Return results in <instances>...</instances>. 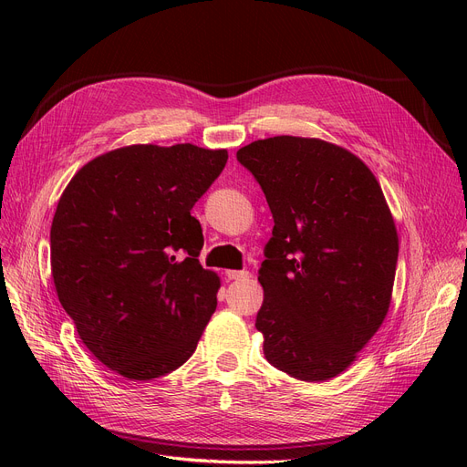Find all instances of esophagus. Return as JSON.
Wrapping results in <instances>:
<instances>
[{
    "label": "esophagus",
    "instance_id": "esophagus-1",
    "mask_svg": "<svg viewBox=\"0 0 467 467\" xmlns=\"http://www.w3.org/2000/svg\"><path fill=\"white\" fill-rule=\"evenodd\" d=\"M225 276L229 280H248L252 275L248 271H227Z\"/></svg>",
    "mask_w": 467,
    "mask_h": 467
}]
</instances>
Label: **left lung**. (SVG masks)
I'll list each match as a JSON object with an SVG mask.
<instances>
[{"instance_id": "8db88e82", "label": "left lung", "mask_w": 467, "mask_h": 467, "mask_svg": "<svg viewBox=\"0 0 467 467\" xmlns=\"http://www.w3.org/2000/svg\"><path fill=\"white\" fill-rule=\"evenodd\" d=\"M236 161L275 219L255 317L265 358L293 379L329 380L389 308L400 244L382 189L356 155L316 138L257 140Z\"/></svg>"}]
</instances>
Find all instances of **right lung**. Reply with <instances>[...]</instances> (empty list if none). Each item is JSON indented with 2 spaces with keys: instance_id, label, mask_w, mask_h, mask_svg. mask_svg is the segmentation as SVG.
Masks as SVG:
<instances>
[{
  "instance_id": "right-lung-1",
  "label": "right lung",
  "mask_w": 467,
  "mask_h": 467,
  "mask_svg": "<svg viewBox=\"0 0 467 467\" xmlns=\"http://www.w3.org/2000/svg\"><path fill=\"white\" fill-rule=\"evenodd\" d=\"M225 150L130 145L85 164L51 227L53 280L85 347L130 380L176 371L217 306L219 278L199 255L192 206Z\"/></svg>"
}]
</instances>
